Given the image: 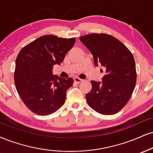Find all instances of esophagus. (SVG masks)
<instances>
[{"label": "esophagus", "mask_w": 153, "mask_h": 153, "mask_svg": "<svg viewBox=\"0 0 153 153\" xmlns=\"http://www.w3.org/2000/svg\"><path fill=\"white\" fill-rule=\"evenodd\" d=\"M74 81L75 82H76V83H80V82H82L83 81V80H82V79H80V78H78V77H75Z\"/></svg>", "instance_id": "obj_1"}]
</instances>
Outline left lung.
Returning <instances> with one entry per match:
<instances>
[{
    "instance_id": "left-lung-1",
    "label": "left lung",
    "mask_w": 153,
    "mask_h": 153,
    "mask_svg": "<svg viewBox=\"0 0 153 153\" xmlns=\"http://www.w3.org/2000/svg\"><path fill=\"white\" fill-rule=\"evenodd\" d=\"M79 39L91 51L95 66H102V82L91 81L85 95L88 105L102 115H113L126 105L135 89L137 73L132 53L116 38L106 33H91Z\"/></svg>"
}]
</instances>
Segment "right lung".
<instances>
[{
	"label": "right lung",
	"instance_id": "obj_1",
	"mask_svg": "<svg viewBox=\"0 0 153 153\" xmlns=\"http://www.w3.org/2000/svg\"><path fill=\"white\" fill-rule=\"evenodd\" d=\"M75 38L45 35L24 46L18 54L14 82L25 106L39 115H51L65 103L66 91L73 86L72 78L53 74L73 47Z\"/></svg>",
	"mask_w": 153,
	"mask_h": 153
}]
</instances>
